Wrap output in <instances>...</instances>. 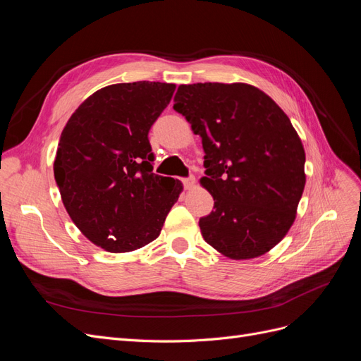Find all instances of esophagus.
<instances>
[{"instance_id":"34e87169","label":"esophagus","mask_w":361,"mask_h":361,"mask_svg":"<svg viewBox=\"0 0 361 361\" xmlns=\"http://www.w3.org/2000/svg\"><path fill=\"white\" fill-rule=\"evenodd\" d=\"M182 182H183L185 190H191V188H194V185H195V178L194 176L185 178V179H182Z\"/></svg>"}]
</instances>
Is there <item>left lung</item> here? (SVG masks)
I'll return each instance as SVG.
<instances>
[{
  "mask_svg": "<svg viewBox=\"0 0 361 361\" xmlns=\"http://www.w3.org/2000/svg\"><path fill=\"white\" fill-rule=\"evenodd\" d=\"M174 110L204 150L203 187L214 211L200 218L204 241L231 259H253L289 232L304 191L305 154L285 111L257 87L179 85Z\"/></svg>",
  "mask_w": 361,
  "mask_h": 361,
  "instance_id": "left-lung-1",
  "label": "left lung"
}]
</instances>
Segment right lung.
Instances as JSON below:
<instances>
[{
	"instance_id": "obj_1",
	"label": "right lung",
	"mask_w": 361,
	"mask_h": 361,
	"mask_svg": "<svg viewBox=\"0 0 361 361\" xmlns=\"http://www.w3.org/2000/svg\"><path fill=\"white\" fill-rule=\"evenodd\" d=\"M176 85L122 82L104 87L76 108L64 126L54 178L81 233L110 253L157 239L182 183L158 176L149 130Z\"/></svg>"
}]
</instances>
